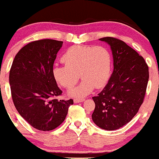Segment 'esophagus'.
<instances>
[{"label": "esophagus", "mask_w": 159, "mask_h": 159, "mask_svg": "<svg viewBox=\"0 0 159 159\" xmlns=\"http://www.w3.org/2000/svg\"><path fill=\"white\" fill-rule=\"evenodd\" d=\"M74 100V103H81V102H83L84 99V98H75Z\"/></svg>", "instance_id": "obj_1"}]
</instances>
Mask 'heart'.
<instances>
[{"instance_id": "obj_1", "label": "heart", "mask_w": 159, "mask_h": 159, "mask_svg": "<svg viewBox=\"0 0 159 159\" xmlns=\"http://www.w3.org/2000/svg\"><path fill=\"white\" fill-rule=\"evenodd\" d=\"M65 65H55L53 74L63 87L70 89L77 84L79 75L84 81L70 92L71 95L81 97L89 94L93 88L105 85L110 75L111 57L103 46L74 45L62 56Z\"/></svg>"}]
</instances>
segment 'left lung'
<instances>
[{
	"instance_id": "8db88e82",
	"label": "left lung",
	"mask_w": 159,
	"mask_h": 159,
	"mask_svg": "<svg viewBox=\"0 0 159 159\" xmlns=\"http://www.w3.org/2000/svg\"><path fill=\"white\" fill-rule=\"evenodd\" d=\"M111 47L114 70L104 89L92 98V117L98 127L113 130L134 118L144 101L149 70L144 58L122 40L100 38Z\"/></svg>"
}]
</instances>
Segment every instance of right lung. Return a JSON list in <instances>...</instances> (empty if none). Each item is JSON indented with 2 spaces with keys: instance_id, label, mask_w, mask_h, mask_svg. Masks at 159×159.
Listing matches in <instances>:
<instances>
[{
  "instance_id": "right-lung-1",
  "label": "right lung",
  "mask_w": 159,
  "mask_h": 159,
  "mask_svg": "<svg viewBox=\"0 0 159 159\" xmlns=\"http://www.w3.org/2000/svg\"><path fill=\"white\" fill-rule=\"evenodd\" d=\"M62 41L41 39L31 42L15 56L9 72L14 105L18 113L32 127L48 131L65 120L68 108L73 104L56 98L62 91L53 74L56 54Z\"/></svg>"
}]
</instances>
